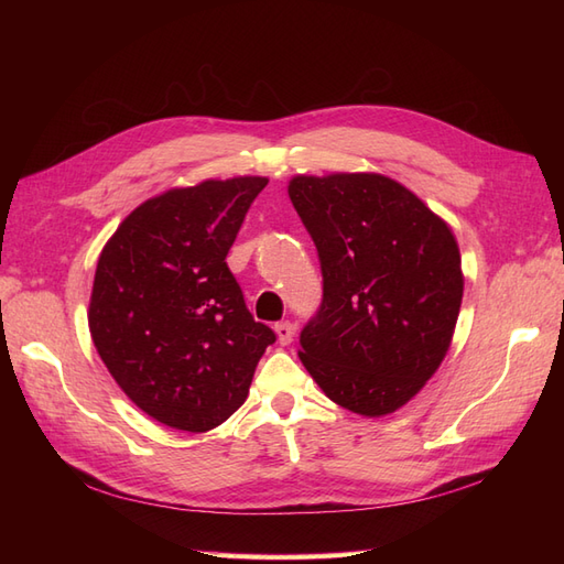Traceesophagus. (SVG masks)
Here are the masks:
<instances>
[{
  "label": "esophagus",
  "mask_w": 564,
  "mask_h": 564,
  "mask_svg": "<svg viewBox=\"0 0 564 564\" xmlns=\"http://www.w3.org/2000/svg\"><path fill=\"white\" fill-rule=\"evenodd\" d=\"M275 334L282 346H289L294 340V324L292 322H280L275 324Z\"/></svg>",
  "instance_id": "1"
}]
</instances>
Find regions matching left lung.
Here are the masks:
<instances>
[{
    "instance_id": "obj_1",
    "label": "left lung",
    "mask_w": 564,
    "mask_h": 564,
    "mask_svg": "<svg viewBox=\"0 0 564 564\" xmlns=\"http://www.w3.org/2000/svg\"><path fill=\"white\" fill-rule=\"evenodd\" d=\"M289 197L322 268V303L301 332V362L344 409L395 412L452 344L464 299L454 232L381 174L294 176Z\"/></svg>"
}]
</instances>
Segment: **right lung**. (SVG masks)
Here are the masks:
<instances>
[{"label":"right lung","instance_id":"right-lung-1","mask_svg":"<svg viewBox=\"0 0 564 564\" xmlns=\"http://www.w3.org/2000/svg\"><path fill=\"white\" fill-rule=\"evenodd\" d=\"M268 178L172 187L135 207L100 251L94 346L148 416L207 433L249 395L275 332L247 311L226 256Z\"/></svg>","mask_w":564,"mask_h":564}]
</instances>
